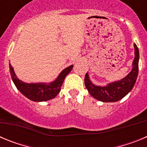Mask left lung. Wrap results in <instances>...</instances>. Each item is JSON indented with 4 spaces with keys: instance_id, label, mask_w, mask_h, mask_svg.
<instances>
[{
    "instance_id": "1",
    "label": "left lung",
    "mask_w": 147,
    "mask_h": 147,
    "mask_svg": "<svg viewBox=\"0 0 147 147\" xmlns=\"http://www.w3.org/2000/svg\"><path fill=\"white\" fill-rule=\"evenodd\" d=\"M135 58L132 62V71L129 74L119 81L109 83L105 87L97 86L90 80L88 72L85 76V85L93 98L103 102H115L124 98L133 88L138 74L139 51L134 43Z\"/></svg>"
}]
</instances>
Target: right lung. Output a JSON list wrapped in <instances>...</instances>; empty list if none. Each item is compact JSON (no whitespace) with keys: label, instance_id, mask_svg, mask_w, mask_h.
I'll return each instance as SVG.
<instances>
[{"label":"right lung","instance_id":"add662e5","mask_svg":"<svg viewBox=\"0 0 147 147\" xmlns=\"http://www.w3.org/2000/svg\"><path fill=\"white\" fill-rule=\"evenodd\" d=\"M74 65L65 68L54 81L50 83H26L17 77L13 67L9 64V71L13 82L28 99L34 102H45L52 99L57 96L61 90L65 78L71 71Z\"/></svg>","mask_w":147,"mask_h":147}]
</instances>
